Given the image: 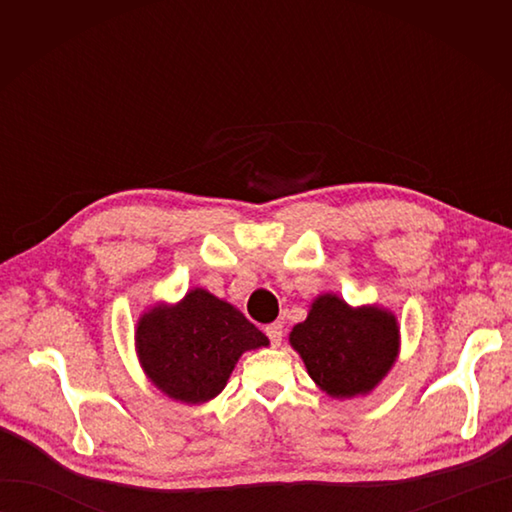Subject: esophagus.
I'll list each match as a JSON object with an SVG mask.
<instances>
[{"label":"esophagus","instance_id":"esophagus-1","mask_svg":"<svg viewBox=\"0 0 512 512\" xmlns=\"http://www.w3.org/2000/svg\"><path fill=\"white\" fill-rule=\"evenodd\" d=\"M266 336L275 347L281 345V339H284V330H281V323H270L266 325Z\"/></svg>","mask_w":512,"mask_h":512}]
</instances>
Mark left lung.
Here are the masks:
<instances>
[{"label":"left lung","mask_w":512,"mask_h":512,"mask_svg":"<svg viewBox=\"0 0 512 512\" xmlns=\"http://www.w3.org/2000/svg\"><path fill=\"white\" fill-rule=\"evenodd\" d=\"M288 341L314 385L330 398L350 400L372 394L396 365L400 325L376 303L354 308L334 292H321Z\"/></svg>","instance_id":"left-lung-1"}]
</instances>
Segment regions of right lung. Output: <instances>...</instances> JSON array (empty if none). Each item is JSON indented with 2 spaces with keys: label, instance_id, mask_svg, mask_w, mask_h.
<instances>
[{
  "label": "right lung",
  "instance_id": "add662e5",
  "mask_svg": "<svg viewBox=\"0 0 512 512\" xmlns=\"http://www.w3.org/2000/svg\"><path fill=\"white\" fill-rule=\"evenodd\" d=\"M268 345V336L233 303L204 288H191L176 303H154L134 330L136 356L149 383L187 405L213 400L242 354Z\"/></svg>",
  "mask_w": 512,
  "mask_h": 512
}]
</instances>
